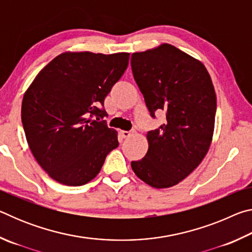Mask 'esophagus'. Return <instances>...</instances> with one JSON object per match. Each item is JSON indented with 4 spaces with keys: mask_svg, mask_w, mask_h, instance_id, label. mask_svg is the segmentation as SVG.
<instances>
[{
    "mask_svg": "<svg viewBox=\"0 0 252 252\" xmlns=\"http://www.w3.org/2000/svg\"><path fill=\"white\" fill-rule=\"evenodd\" d=\"M134 130H130V131H125V130H122V131H120V134H121V136L123 139H126V138H129V136L131 135V134H133L134 133Z\"/></svg>",
    "mask_w": 252,
    "mask_h": 252,
    "instance_id": "1",
    "label": "esophagus"
}]
</instances>
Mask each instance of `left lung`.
I'll list each match as a JSON object with an SVG mask.
<instances>
[{
  "label": "left lung",
  "mask_w": 252,
  "mask_h": 252,
  "mask_svg": "<svg viewBox=\"0 0 252 252\" xmlns=\"http://www.w3.org/2000/svg\"><path fill=\"white\" fill-rule=\"evenodd\" d=\"M131 67L151 117L165 112L163 125L148 132L147 155L131 168L157 189L176 186L210 148L217 110L211 78L201 62L168 43L133 53Z\"/></svg>",
  "instance_id": "left-lung-1"
}]
</instances>
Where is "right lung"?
<instances>
[{
    "label": "right lung",
    "instance_id": "right-lung-1",
    "mask_svg": "<svg viewBox=\"0 0 252 252\" xmlns=\"http://www.w3.org/2000/svg\"><path fill=\"white\" fill-rule=\"evenodd\" d=\"M129 55L62 53L24 93L21 117L30 150L55 181L85 185L119 146L118 132L99 120L106 116L101 106L126 70Z\"/></svg>",
    "mask_w": 252,
    "mask_h": 252
}]
</instances>
